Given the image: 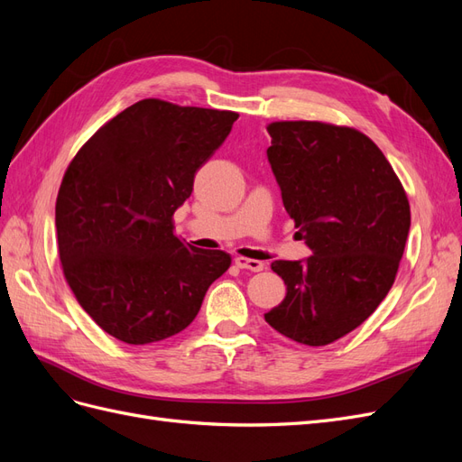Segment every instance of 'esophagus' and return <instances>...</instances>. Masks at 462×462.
<instances>
[{
	"instance_id": "1",
	"label": "esophagus",
	"mask_w": 462,
	"mask_h": 462,
	"mask_svg": "<svg viewBox=\"0 0 462 462\" xmlns=\"http://www.w3.org/2000/svg\"><path fill=\"white\" fill-rule=\"evenodd\" d=\"M235 265L241 270H250V272H262L263 263L260 260H253V258H245V256H236L235 258Z\"/></svg>"
}]
</instances>
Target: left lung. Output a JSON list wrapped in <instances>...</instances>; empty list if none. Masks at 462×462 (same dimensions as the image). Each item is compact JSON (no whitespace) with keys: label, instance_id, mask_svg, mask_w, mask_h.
<instances>
[{"label":"left lung","instance_id":"obj_1","mask_svg":"<svg viewBox=\"0 0 462 462\" xmlns=\"http://www.w3.org/2000/svg\"><path fill=\"white\" fill-rule=\"evenodd\" d=\"M268 162L304 260H275L287 295L263 314L285 337L321 346L358 328L395 282L411 206L393 167L366 134L319 121L268 127Z\"/></svg>","mask_w":462,"mask_h":462}]
</instances>
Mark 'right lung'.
Returning <instances> with one entry per match:
<instances>
[{"label": "right lung", "instance_id": "obj_1", "mask_svg": "<svg viewBox=\"0 0 462 462\" xmlns=\"http://www.w3.org/2000/svg\"><path fill=\"white\" fill-rule=\"evenodd\" d=\"M236 119L150 97L69 163L55 202L60 260L79 304L111 337L146 345L183 331L227 272V253L173 235V214Z\"/></svg>", "mask_w": 462, "mask_h": 462}]
</instances>
